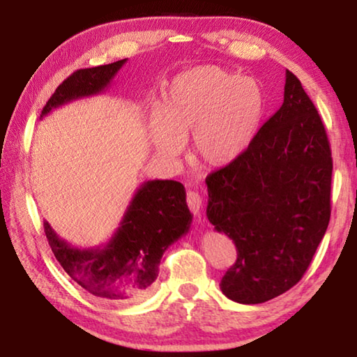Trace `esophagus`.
Masks as SVG:
<instances>
[{
    "instance_id": "34e87169",
    "label": "esophagus",
    "mask_w": 357,
    "mask_h": 357,
    "mask_svg": "<svg viewBox=\"0 0 357 357\" xmlns=\"http://www.w3.org/2000/svg\"><path fill=\"white\" fill-rule=\"evenodd\" d=\"M202 202H203V198H202L200 193L195 192V190L187 192V206H189V209L192 211L193 214L200 213Z\"/></svg>"
}]
</instances>
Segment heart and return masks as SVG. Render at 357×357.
Instances as JSON below:
<instances>
[{"instance_id": "heart-1", "label": "heart", "mask_w": 357, "mask_h": 357, "mask_svg": "<svg viewBox=\"0 0 357 357\" xmlns=\"http://www.w3.org/2000/svg\"><path fill=\"white\" fill-rule=\"evenodd\" d=\"M264 110L266 98L255 78L198 66L173 78L162 112L149 118V140L157 154L173 160L192 137L198 164L223 168L250 146Z\"/></svg>"}]
</instances>
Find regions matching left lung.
I'll return each mask as SVG.
<instances>
[{
	"mask_svg": "<svg viewBox=\"0 0 357 357\" xmlns=\"http://www.w3.org/2000/svg\"><path fill=\"white\" fill-rule=\"evenodd\" d=\"M285 77L282 107L236 162L206 178L208 220L238 250L220 289L239 304H261L294 287L331 219L328 134L298 77Z\"/></svg>",
	"mask_w": 357,
	"mask_h": 357,
	"instance_id": "left-lung-1",
	"label": "left lung"
}]
</instances>
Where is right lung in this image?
Returning <instances> with one entry per match:
<instances>
[{
	"mask_svg": "<svg viewBox=\"0 0 357 357\" xmlns=\"http://www.w3.org/2000/svg\"><path fill=\"white\" fill-rule=\"evenodd\" d=\"M126 61L74 72L52 94L40 118L70 100L105 91ZM190 223L184 185L172 179H154L138 187L105 245L78 249L59 238L47 220L44 229L52 252L70 279L98 298L130 302L151 291L162 255L189 231Z\"/></svg>",
	"mask_w": 357,
	"mask_h": 357,
	"instance_id": "right-lung-1",
	"label": "right lung"
}]
</instances>
